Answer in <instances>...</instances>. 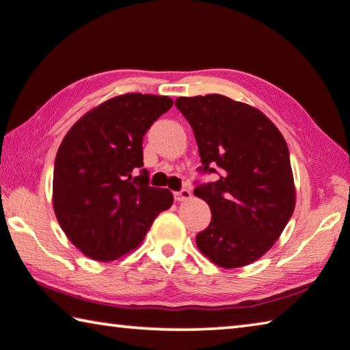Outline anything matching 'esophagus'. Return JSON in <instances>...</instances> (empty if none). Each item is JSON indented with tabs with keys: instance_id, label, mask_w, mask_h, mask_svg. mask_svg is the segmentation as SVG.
<instances>
[{
	"instance_id": "obj_1",
	"label": "esophagus",
	"mask_w": 350,
	"mask_h": 350,
	"mask_svg": "<svg viewBox=\"0 0 350 350\" xmlns=\"http://www.w3.org/2000/svg\"><path fill=\"white\" fill-rule=\"evenodd\" d=\"M174 199L177 202H183V200L191 199V191H189V189H187V188H183V189H180V191L174 193Z\"/></svg>"
}]
</instances>
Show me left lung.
<instances>
[{"mask_svg": "<svg viewBox=\"0 0 350 350\" xmlns=\"http://www.w3.org/2000/svg\"><path fill=\"white\" fill-rule=\"evenodd\" d=\"M176 107L194 131L199 171L217 174L194 189L213 214L196 236L197 247L220 268L256 262L280 237L295 208L284 137L262 111L221 94L177 98Z\"/></svg>", "mask_w": 350, "mask_h": 350, "instance_id": "obj_1", "label": "left lung"}]
</instances>
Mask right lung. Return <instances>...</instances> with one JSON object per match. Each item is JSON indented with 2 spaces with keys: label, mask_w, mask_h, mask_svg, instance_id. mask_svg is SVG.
Listing matches in <instances>:
<instances>
[{
  "label": "right lung",
  "mask_w": 350,
  "mask_h": 350,
  "mask_svg": "<svg viewBox=\"0 0 350 350\" xmlns=\"http://www.w3.org/2000/svg\"><path fill=\"white\" fill-rule=\"evenodd\" d=\"M171 105L168 96L120 94L85 113L62 139L55 159L53 209L68 240L87 257H122L141 245L159 213L173 205L171 191L150 187L142 168L145 133Z\"/></svg>",
  "instance_id": "1"
}]
</instances>
